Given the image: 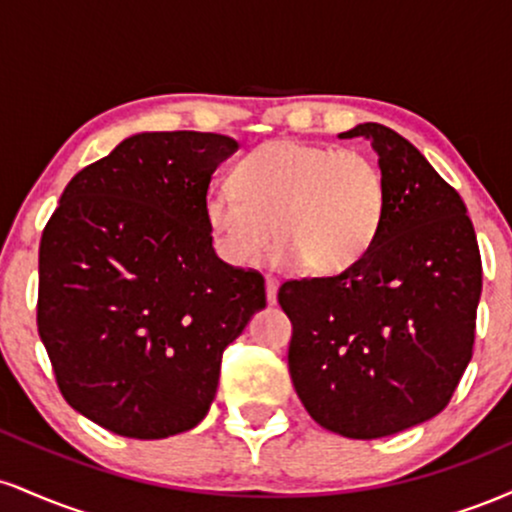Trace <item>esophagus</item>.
<instances>
[{"label": "esophagus", "instance_id": "esophagus-1", "mask_svg": "<svg viewBox=\"0 0 512 512\" xmlns=\"http://www.w3.org/2000/svg\"><path fill=\"white\" fill-rule=\"evenodd\" d=\"M264 291H267V303H276V291H279V281L274 276H264Z\"/></svg>", "mask_w": 512, "mask_h": 512}]
</instances>
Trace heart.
Segmentation results:
<instances>
[{"instance_id":"b5f03b06","label":"heart","mask_w":512,"mask_h":512,"mask_svg":"<svg viewBox=\"0 0 512 512\" xmlns=\"http://www.w3.org/2000/svg\"><path fill=\"white\" fill-rule=\"evenodd\" d=\"M233 187L204 197L216 250L250 267L274 243L281 260L334 276L368 255L387 211L385 175L373 158L337 146L276 139L240 158Z\"/></svg>"}]
</instances>
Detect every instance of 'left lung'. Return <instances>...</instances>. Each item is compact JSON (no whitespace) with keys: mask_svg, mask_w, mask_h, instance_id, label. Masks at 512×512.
I'll return each instance as SVG.
<instances>
[{"mask_svg":"<svg viewBox=\"0 0 512 512\" xmlns=\"http://www.w3.org/2000/svg\"><path fill=\"white\" fill-rule=\"evenodd\" d=\"M387 185L375 245L346 272L284 281L289 373L327 431L373 440L448 407L472 358L481 257L462 197L395 129L363 122Z\"/></svg>","mask_w":512,"mask_h":512,"instance_id":"left-lung-1","label":"left lung"}]
</instances>
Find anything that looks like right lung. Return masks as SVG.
I'll return each mask as SVG.
<instances>
[{
    "mask_svg": "<svg viewBox=\"0 0 512 512\" xmlns=\"http://www.w3.org/2000/svg\"><path fill=\"white\" fill-rule=\"evenodd\" d=\"M238 142L142 132L69 180L38 255V334L72 409L125 438L207 416L223 349L267 305L211 248L204 197Z\"/></svg>",
    "mask_w": 512,
    "mask_h": 512,
    "instance_id": "add662e5",
    "label": "right lung"
}]
</instances>
